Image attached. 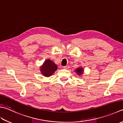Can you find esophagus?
I'll list each match as a JSON object with an SVG mask.
<instances>
[{
	"label": "esophagus",
	"mask_w": 123,
	"mask_h": 123,
	"mask_svg": "<svg viewBox=\"0 0 123 123\" xmlns=\"http://www.w3.org/2000/svg\"><path fill=\"white\" fill-rule=\"evenodd\" d=\"M69 68V67L68 65H66V66H65L63 67V68L64 69H68Z\"/></svg>",
	"instance_id": "esophagus-1"
}]
</instances>
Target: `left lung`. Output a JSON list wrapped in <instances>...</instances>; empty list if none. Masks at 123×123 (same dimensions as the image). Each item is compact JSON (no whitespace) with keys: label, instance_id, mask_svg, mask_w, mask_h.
I'll use <instances>...</instances> for the list:
<instances>
[{"label":"left lung","instance_id":"8db88e82","mask_svg":"<svg viewBox=\"0 0 123 123\" xmlns=\"http://www.w3.org/2000/svg\"><path fill=\"white\" fill-rule=\"evenodd\" d=\"M75 71L76 72V73H77L78 75H80L82 74V73L83 72V69L82 68H76Z\"/></svg>","mask_w":123,"mask_h":123}]
</instances>
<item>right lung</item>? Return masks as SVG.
<instances>
[{"mask_svg":"<svg viewBox=\"0 0 123 123\" xmlns=\"http://www.w3.org/2000/svg\"><path fill=\"white\" fill-rule=\"evenodd\" d=\"M57 65L50 59L46 60L40 68L41 73L47 77L52 75L53 73L57 70Z\"/></svg>","mask_w":123,"mask_h":123,"instance_id":"right-lung-1","label":"right lung"}]
</instances>
